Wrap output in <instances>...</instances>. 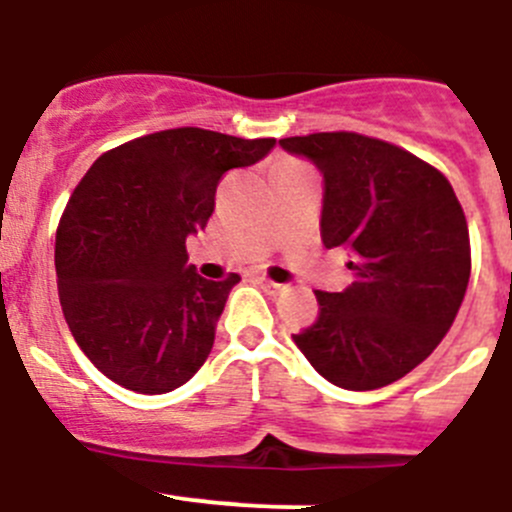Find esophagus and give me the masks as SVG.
I'll return each instance as SVG.
<instances>
[{
    "instance_id": "esophagus-1",
    "label": "esophagus",
    "mask_w": 512,
    "mask_h": 512,
    "mask_svg": "<svg viewBox=\"0 0 512 512\" xmlns=\"http://www.w3.org/2000/svg\"><path fill=\"white\" fill-rule=\"evenodd\" d=\"M257 283L262 285V290H265L267 296H280V293H285V288H288V285L273 283V280H267V278H257Z\"/></svg>"
}]
</instances>
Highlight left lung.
<instances>
[{
  "label": "left lung",
  "instance_id": "left-lung-1",
  "mask_svg": "<svg viewBox=\"0 0 512 512\" xmlns=\"http://www.w3.org/2000/svg\"><path fill=\"white\" fill-rule=\"evenodd\" d=\"M324 178L321 239L352 255L354 283L316 290L319 319L293 342L321 377L377 390L418 367L457 319L469 283V229L439 170L354 132L280 140Z\"/></svg>",
  "mask_w": 512,
  "mask_h": 512
}]
</instances>
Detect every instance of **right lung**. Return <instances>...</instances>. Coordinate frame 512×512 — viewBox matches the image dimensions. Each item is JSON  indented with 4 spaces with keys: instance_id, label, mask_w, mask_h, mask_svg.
Here are the masks:
<instances>
[{
    "instance_id": "add662e5",
    "label": "right lung",
    "mask_w": 512,
    "mask_h": 512,
    "mask_svg": "<svg viewBox=\"0 0 512 512\" xmlns=\"http://www.w3.org/2000/svg\"><path fill=\"white\" fill-rule=\"evenodd\" d=\"M273 147L178 127L114 147L81 178L55 234V275L73 339L109 380L160 395L201 370L239 275L201 278L186 237L209 224L224 173Z\"/></svg>"
}]
</instances>
